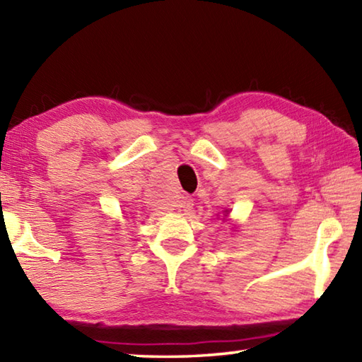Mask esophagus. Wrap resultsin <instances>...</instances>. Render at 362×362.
<instances>
[{
	"label": "esophagus",
	"mask_w": 362,
	"mask_h": 362,
	"mask_svg": "<svg viewBox=\"0 0 362 362\" xmlns=\"http://www.w3.org/2000/svg\"><path fill=\"white\" fill-rule=\"evenodd\" d=\"M192 204H193V199L189 198V196H182V199L179 201V206L180 207H185V209H189V207H192Z\"/></svg>",
	"instance_id": "1"
}]
</instances>
